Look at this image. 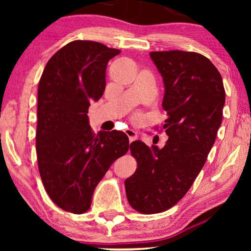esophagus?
Instances as JSON below:
<instances>
[{"mask_svg": "<svg viewBox=\"0 0 251 251\" xmlns=\"http://www.w3.org/2000/svg\"><path fill=\"white\" fill-rule=\"evenodd\" d=\"M125 131H126V136L129 137L130 143L137 139V132L135 131V130H132V129H126Z\"/></svg>", "mask_w": 251, "mask_h": 251, "instance_id": "34e87169", "label": "esophagus"}]
</instances>
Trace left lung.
Returning a JSON list of instances; mask_svg holds the SVG:
<instances>
[{"instance_id":"obj_1","label":"left lung","mask_w":251,"mask_h":251,"mask_svg":"<svg viewBox=\"0 0 251 251\" xmlns=\"http://www.w3.org/2000/svg\"><path fill=\"white\" fill-rule=\"evenodd\" d=\"M164 84L162 149L142 140L130 145L137 170L125 181L128 201L142 214L174 207L190 190L203 168L222 125L225 90L215 65L197 52H150Z\"/></svg>"}]
</instances>
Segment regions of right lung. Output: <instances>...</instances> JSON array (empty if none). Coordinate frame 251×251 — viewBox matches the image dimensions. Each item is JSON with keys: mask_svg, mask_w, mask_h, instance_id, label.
Masks as SVG:
<instances>
[{"mask_svg": "<svg viewBox=\"0 0 251 251\" xmlns=\"http://www.w3.org/2000/svg\"><path fill=\"white\" fill-rule=\"evenodd\" d=\"M120 50L94 41H73L44 68L37 91L36 154L40 176L58 207L73 214L90 208L96 186L129 150L125 132H92L90 102L101 98L106 67Z\"/></svg>", "mask_w": 251, "mask_h": 251, "instance_id": "add662e5", "label": "right lung"}]
</instances>
